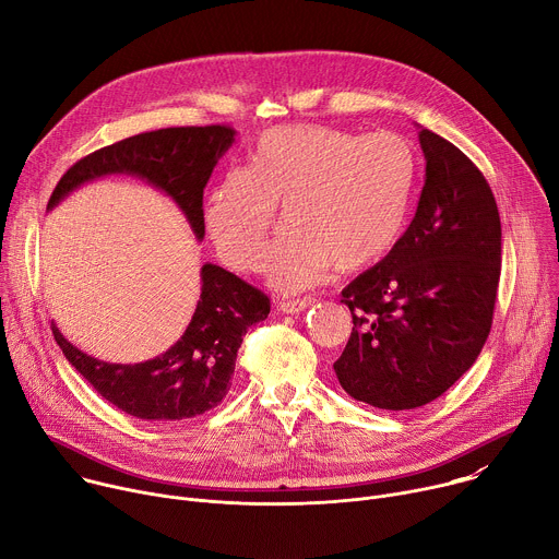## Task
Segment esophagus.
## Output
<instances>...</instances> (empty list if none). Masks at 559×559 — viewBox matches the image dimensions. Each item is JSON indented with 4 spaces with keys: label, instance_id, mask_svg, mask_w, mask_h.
<instances>
[{
    "label": "esophagus",
    "instance_id": "obj_1",
    "mask_svg": "<svg viewBox=\"0 0 559 559\" xmlns=\"http://www.w3.org/2000/svg\"><path fill=\"white\" fill-rule=\"evenodd\" d=\"M316 300L313 298H296V300H287V302H281V311L283 313H298V311H305L307 307H311Z\"/></svg>",
    "mask_w": 559,
    "mask_h": 559
}]
</instances>
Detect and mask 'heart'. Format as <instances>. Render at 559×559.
Returning a JSON list of instances; mask_svg holds the SVG:
<instances>
[{
  "mask_svg": "<svg viewBox=\"0 0 559 559\" xmlns=\"http://www.w3.org/2000/svg\"><path fill=\"white\" fill-rule=\"evenodd\" d=\"M418 186V156L393 132L352 134L325 126L263 132L246 168L227 170L205 201V231L234 270L259 265L281 203L283 229L263 259L278 292H298L330 267L358 272L403 236Z\"/></svg>",
  "mask_w": 559,
  "mask_h": 559,
  "instance_id": "obj_1",
  "label": "heart"
}]
</instances>
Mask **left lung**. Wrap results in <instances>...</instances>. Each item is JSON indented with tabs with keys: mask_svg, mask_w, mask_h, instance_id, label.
<instances>
[{
	"mask_svg": "<svg viewBox=\"0 0 559 559\" xmlns=\"http://www.w3.org/2000/svg\"><path fill=\"white\" fill-rule=\"evenodd\" d=\"M418 128L427 168L416 216L341 294L354 330L336 378L354 401L389 412L436 401L480 356L502 263L487 179L453 143Z\"/></svg>",
	"mask_w": 559,
	"mask_h": 559,
	"instance_id": "obj_1",
	"label": "left lung"
}]
</instances>
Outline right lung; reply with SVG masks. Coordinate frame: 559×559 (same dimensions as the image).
<instances>
[{
	"mask_svg": "<svg viewBox=\"0 0 559 559\" xmlns=\"http://www.w3.org/2000/svg\"><path fill=\"white\" fill-rule=\"evenodd\" d=\"M227 126L164 128L128 136L76 162L57 183L48 210L84 183L130 175L170 197L203 241V190L218 158L231 147ZM270 313V298L231 272L205 263L201 298L183 336L150 360L121 365L76 349L52 323V336L68 362L108 403L147 423H179L214 409L231 386L236 352L248 330Z\"/></svg>",
	"mask_w": 559,
	"mask_h": 559,
	"instance_id": "add662e5",
	"label": "right lung"
}]
</instances>
